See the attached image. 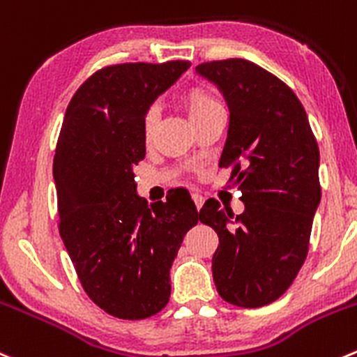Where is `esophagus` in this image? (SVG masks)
Here are the masks:
<instances>
[{
    "label": "esophagus",
    "mask_w": 357,
    "mask_h": 357,
    "mask_svg": "<svg viewBox=\"0 0 357 357\" xmlns=\"http://www.w3.org/2000/svg\"><path fill=\"white\" fill-rule=\"evenodd\" d=\"M192 199H193V204H195L197 209H200V207L204 206V197L199 195V193H192Z\"/></svg>",
    "instance_id": "34e87169"
}]
</instances>
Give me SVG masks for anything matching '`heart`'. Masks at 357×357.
<instances>
[{
	"label": "heart",
	"instance_id": "heart-1",
	"mask_svg": "<svg viewBox=\"0 0 357 357\" xmlns=\"http://www.w3.org/2000/svg\"><path fill=\"white\" fill-rule=\"evenodd\" d=\"M181 101L185 105L186 112H188L190 119L193 123L200 122V120L206 119L207 115H211L216 109H221V102L211 94L209 91L202 89V86H190L181 94ZM158 127V109L155 106L148 108L143 113V119H141V134H143V141L146 146H150L153 143L155 132H157Z\"/></svg>",
	"mask_w": 357,
	"mask_h": 357
}]
</instances>
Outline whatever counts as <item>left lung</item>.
Wrapping results in <instances>:
<instances>
[{"mask_svg":"<svg viewBox=\"0 0 357 357\" xmlns=\"http://www.w3.org/2000/svg\"><path fill=\"white\" fill-rule=\"evenodd\" d=\"M195 69L216 83L230 108L220 165L231 169L228 181L245 207L235 216L209 199L200 209V221L220 237L214 284L231 305H268L293 284L309 252L321 200L317 141L295 92L266 69L245 59Z\"/></svg>","mask_w":357,"mask_h":357,"instance_id":"8db88e82","label":"left lung"}]
</instances>
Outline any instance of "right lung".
Returning <instances> with one entry per match:
<instances>
[{"label":"right lung","mask_w":357,"mask_h":357,"mask_svg":"<svg viewBox=\"0 0 357 357\" xmlns=\"http://www.w3.org/2000/svg\"><path fill=\"white\" fill-rule=\"evenodd\" d=\"M188 61L106 66L66 109L54 157L59 234L89 298L119 319H146L171 296L172 261L200 213L186 190L148 207L134 167L146 155L141 119Z\"/></svg>","instance_id":"1"}]
</instances>
